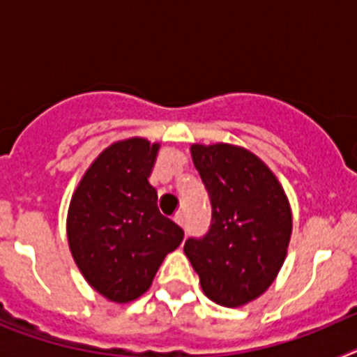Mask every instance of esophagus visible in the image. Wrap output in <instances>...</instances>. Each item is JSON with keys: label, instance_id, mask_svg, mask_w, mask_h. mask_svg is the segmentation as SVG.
<instances>
[{"label": "esophagus", "instance_id": "34e87169", "mask_svg": "<svg viewBox=\"0 0 357 357\" xmlns=\"http://www.w3.org/2000/svg\"><path fill=\"white\" fill-rule=\"evenodd\" d=\"M173 220H175V223H178L181 227H184V214H182L181 211L175 214V218H173Z\"/></svg>", "mask_w": 357, "mask_h": 357}]
</instances>
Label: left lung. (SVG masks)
<instances>
[{"instance_id": "left-lung-1", "label": "left lung", "mask_w": 357, "mask_h": 357, "mask_svg": "<svg viewBox=\"0 0 357 357\" xmlns=\"http://www.w3.org/2000/svg\"><path fill=\"white\" fill-rule=\"evenodd\" d=\"M195 168L211 200V225L184 252L204 293L225 307L263 295L286 259L291 209L266 164L232 144H193Z\"/></svg>"}]
</instances>
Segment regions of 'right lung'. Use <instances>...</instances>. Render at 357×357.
Segmentation results:
<instances>
[{
  "mask_svg": "<svg viewBox=\"0 0 357 357\" xmlns=\"http://www.w3.org/2000/svg\"><path fill=\"white\" fill-rule=\"evenodd\" d=\"M159 144L132 137L110 144L85 172L68 213L73 259L98 293L130 302L150 288L160 263L184 239L162 216L148 176Z\"/></svg>",
  "mask_w": 357,
  "mask_h": 357,
  "instance_id": "add662e5",
  "label": "right lung"
}]
</instances>
